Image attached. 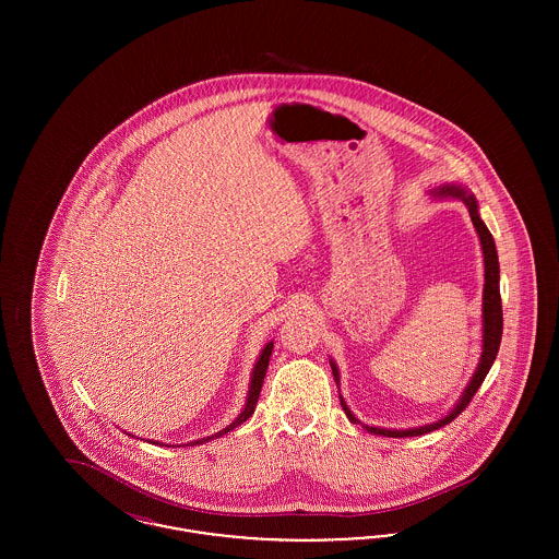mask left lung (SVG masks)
<instances>
[{
    "instance_id": "1",
    "label": "left lung",
    "mask_w": 559,
    "mask_h": 559,
    "mask_svg": "<svg viewBox=\"0 0 559 559\" xmlns=\"http://www.w3.org/2000/svg\"><path fill=\"white\" fill-rule=\"evenodd\" d=\"M438 197H456L465 203L469 217L478 230L479 242H481V251H484V349H481V360H479L478 371L472 377V383L467 385L465 394L459 400V404L451 411V415H447L444 419H440L438 424H429V426L415 427V429H379V427L362 426L367 431L377 433V436H388V438H408V436H424L433 429L449 426L452 419H456L465 406L472 402L476 396V392L481 385V381L486 379V374L490 371L497 354H499V346H501V337H503V306H501V292H499V258H497V247H495V239L488 233L486 224L481 222L478 213V203L474 199V194H469L467 190L459 187H444L436 192ZM333 369V377L335 381H340V372L337 367L331 362ZM342 399V396H340ZM342 408L347 415L349 421L358 424V419L349 413L346 402L342 399Z\"/></svg>"
}]
</instances>
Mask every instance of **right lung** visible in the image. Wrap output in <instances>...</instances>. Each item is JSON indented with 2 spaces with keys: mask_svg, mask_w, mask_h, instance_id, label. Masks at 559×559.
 <instances>
[{
  "mask_svg": "<svg viewBox=\"0 0 559 559\" xmlns=\"http://www.w3.org/2000/svg\"><path fill=\"white\" fill-rule=\"evenodd\" d=\"M272 347L274 344L270 342L266 347H264V352H262V356H260V360H258V365H255V371H253V377H251V388H249V399H247V404H245V411L240 413L239 417L230 424L228 427H224L222 431H217L215 436H207V438H201V440H194V442H188L190 447H194V444H203V442H210L213 438H219V436H224V433H228L230 429H235V427H239L240 424H245L251 415H253V411H255V404H258V399H260V392H262V385H264V377H266L267 371V362H270V354H272Z\"/></svg>",
  "mask_w": 559,
  "mask_h": 559,
  "instance_id": "right-lung-1",
  "label": "right lung"
}]
</instances>
